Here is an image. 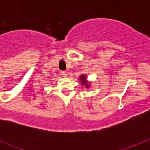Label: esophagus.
Listing matches in <instances>:
<instances>
[{"mask_svg": "<svg viewBox=\"0 0 150 150\" xmlns=\"http://www.w3.org/2000/svg\"><path fill=\"white\" fill-rule=\"evenodd\" d=\"M60 73H61L62 76H63V77H66L67 75L65 71H61V72H60Z\"/></svg>", "mask_w": 150, "mask_h": 150, "instance_id": "obj_1", "label": "esophagus"}]
</instances>
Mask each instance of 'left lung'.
Wrapping results in <instances>:
<instances>
[{
	"label": "left lung",
	"mask_w": 150,
	"mask_h": 150,
	"mask_svg": "<svg viewBox=\"0 0 150 150\" xmlns=\"http://www.w3.org/2000/svg\"><path fill=\"white\" fill-rule=\"evenodd\" d=\"M85 75H81V78H80V79L81 80V82H83V85H86V86H87V87H88V85L86 84V80H85Z\"/></svg>",
	"instance_id": "left-lung-1"
}]
</instances>
